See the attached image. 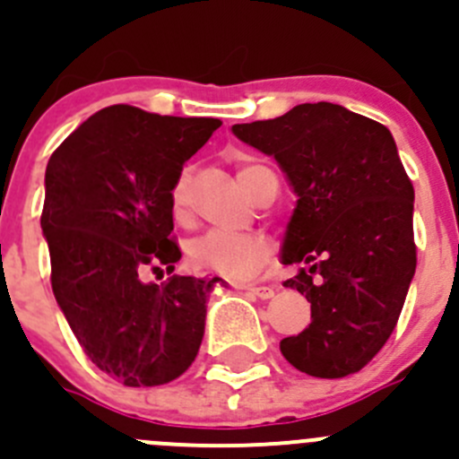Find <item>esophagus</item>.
<instances>
[{"label": "esophagus", "instance_id": "obj_1", "mask_svg": "<svg viewBox=\"0 0 459 459\" xmlns=\"http://www.w3.org/2000/svg\"><path fill=\"white\" fill-rule=\"evenodd\" d=\"M238 288L245 290L247 294H252V297H258V299L274 297V288H270V285H238Z\"/></svg>", "mask_w": 459, "mask_h": 459}]
</instances>
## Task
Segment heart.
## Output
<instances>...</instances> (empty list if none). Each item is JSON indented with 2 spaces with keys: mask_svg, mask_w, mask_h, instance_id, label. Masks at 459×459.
Instances as JSON below:
<instances>
[{
  "mask_svg": "<svg viewBox=\"0 0 459 459\" xmlns=\"http://www.w3.org/2000/svg\"><path fill=\"white\" fill-rule=\"evenodd\" d=\"M263 171H270L267 167L256 162H245L238 167V180L249 194L256 189V180ZM171 212L178 219L189 214L192 205V169L185 167L178 171L169 192ZM189 265L194 270L212 272L230 281L252 279L261 272L270 258V243L258 234H243V231H223L212 230L207 234L198 236L187 247Z\"/></svg>",
  "mask_w": 459,
  "mask_h": 459,
  "instance_id": "1",
  "label": "heart"
}]
</instances>
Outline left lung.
<instances>
[{
	"label": "left lung",
	"mask_w": 459,
	"mask_h": 459,
	"mask_svg": "<svg viewBox=\"0 0 459 459\" xmlns=\"http://www.w3.org/2000/svg\"><path fill=\"white\" fill-rule=\"evenodd\" d=\"M231 131L274 156L299 196L281 258L301 270L283 285L306 294L312 321L281 352L312 377L359 373L393 334L417 265L415 192L393 135L333 102Z\"/></svg>",
	"instance_id": "obj_1"
}]
</instances>
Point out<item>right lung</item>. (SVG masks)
Instances as JSON below:
<instances>
[{"mask_svg": "<svg viewBox=\"0 0 459 459\" xmlns=\"http://www.w3.org/2000/svg\"><path fill=\"white\" fill-rule=\"evenodd\" d=\"M219 126L216 117L113 104L82 122L47 165L53 294L86 357L131 388L174 382L201 348L207 294L221 279L174 274L158 285L143 274L174 272L180 261L171 185Z\"/></svg>", "mask_w": 459, "mask_h": 459, "instance_id": "add662e5", "label": "right lung"}]
</instances>
